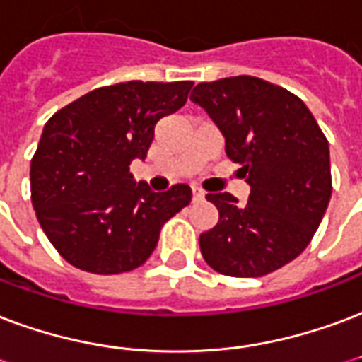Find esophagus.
<instances>
[{"label": "esophagus", "instance_id": "1", "mask_svg": "<svg viewBox=\"0 0 362 362\" xmlns=\"http://www.w3.org/2000/svg\"><path fill=\"white\" fill-rule=\"evenodd\" d=\"M203 197H205V194H203L202 189L194 186V188H192V199H194V202H202Z\"/></svg>", "mask_w": 362, "mask_h": 362}]
</instances>
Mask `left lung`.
Instances as JSON below:
<instances>
[{"instance_id":"obj_1","label":"left lung","mask_w":362,"mask_h":362,"mask_svg":"<svg viewBox=\"0 0 362 362\" xmlns=\"http://www.w3.org/2000/svg\"><path fill=\"white\" fill-rule=\"evenodd\" d=\"M192 101L211 115L251 186L247 203L207 194L218 211L199 235L205 263L224 276L257 278L303 251L332 195L328 140L296 93L257 76L199 82Z\"/></svg>"}]
</instances>
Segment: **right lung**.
Here are the masks:
<instances>
[{"mask_svg": "<svg viewBox=\"0 0 362 362\" xmlns=\"http://www.w3.org/2000/svg\"><path fill=\"white\" fill-rule=\"evenodd\" d=\"M194 82L130 80L103 86L59 109L30 163L32 205L66 263L92 274H120L146 263L163 224L192 202L176 184L153 194L134 182L163 117L184 107Z\"/></svg>", "mask_w": 362, "mask_h": 362, "instance_id": "add662e5", "label": "right lung"}]
</instances>
